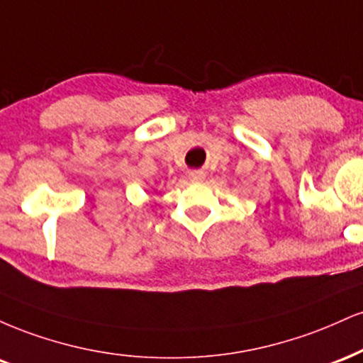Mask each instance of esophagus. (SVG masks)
Here are the masks:
<instances>
[{"instance_id":"34e87169","label":"esophagus","mask_w":363,"mask_h":363,"mask_svg":"<svg viewBox=\"0 0 363 363\" xmlns=\"http://www.w3.org/2000/svg\"><path fill=\"white\" fill-rule=\"evenodd\" d=\"M189 178H190V182H202L203 178H206V173H203V172H190Z\"/></svg>"}]
</instances>
